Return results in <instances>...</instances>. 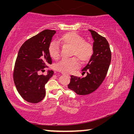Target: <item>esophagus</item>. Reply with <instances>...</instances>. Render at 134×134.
<instances>
[{"instance_id": "34e87169", "label": "esophagus", "mask_w": 134, "mask_h": 134, "mask_svg": "<svg viewBox=\"0 0 134 134\" xmlns=\"http://www.w3.org/2000/svg\"><path fill=\"white\" fill-rule=\"evenodd\" d=\"M62 74H63V75H66V76H68V77H70V76L68 75V74H64V73H63V72H62Z\"/></svg>"}]
</instances>
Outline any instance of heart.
<instances>
[{
  "mask_svg": "<svg viewBox=\"0 0 134 134\" xmlns=\"http://www.w3.org/2000/svg\"><path fill=\"white\" fill-rule=\"evenodd\" d=\"M58 42L64 46L72 48L71 56H76L83 62L90 60L94 49L90 42L85 41L84 38L75 32L64 34L58 40ZM48 52L51 58L57 60L60 55V47L58 42L52 41L48 45ZM79 67V63L75 57L63 58L55 65V69L64 74L74 72Z\"/></svg>",
  "mask_w": 134,
  "mask_h": 134,
  "instance_id": "1",
  "label": "heart"
}]
</instances>
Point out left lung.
Returning <instances> with one entry per match:
<instances>
[{"mask_svg":"<svg viewBox=\"0 0 134 134\" xmlns=\"http://www.w3.org/2000/svg\"><path fill=\"white\" fill-rule=\"evenodd\" d=\"M94 40L93 54L87 65L81 70L85 77L71 76L68 88L77 94H89L95 91L105 79L111 62L109 44L105 37L89 29Z\"/></svg>","mask_w":134,"mask_h":134,"instance_id":"obj_1","label":"left lung"}]
</instances>
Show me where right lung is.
<instances>
[{
	"label": "right lung",
	"mask_w": 134,
	"mask_h": 134,
	"mask_svg": "<svg viewBox=\"0 0 134 134\" xmlns=\"http://www.w3.org/2000/svg\"><path fill=\"white\" fill-rule=\"evenodd\" d=\"M56 31L45 29L26 40L20 48L13 70V80L18 93L25 100L37 103L45 96V85L54 71L41 74L52 64L48 45Z\"/></svg>",
	"instance_id": "1"
}]
</instances>
